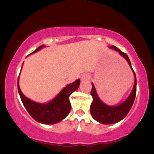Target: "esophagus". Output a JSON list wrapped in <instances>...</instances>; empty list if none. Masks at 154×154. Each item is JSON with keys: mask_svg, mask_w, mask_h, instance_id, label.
<instances>
[{"mask_svg": "<svg viewBox=\"0 0 154 154\" xmlns=\"http://www.w3.org/2000/svg\"><path fill=\"white\" fill-rule=\"evenodd\" d=\"M89 79H90V75L88 74H83L81 77L82 81H86V80H89Z\"/></svg>", "mask_w": 154, "mask_h": 154, "instance_id": "obj_1", "label": "esophagus"}]
</instances>
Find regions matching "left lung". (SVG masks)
Instances as JSON below:
<instances>
[{
  "label": "left lung",
  "instance_id": "1",
  "mask_svg": "<svg viewBox=\"0 0 154 154\" xmlns=\"http://www.w3.org/2000/svg\"><path fill=\"white\" fill-rule=\"evenodd\" d=\"M110 48L118 51L119 54L125 58L126 61L128 62L129 66L132 70L135 79L134 85L133 89L131 92L130 95L123 103H122L118 105H116V106H109V105H107L104 103L100 99V97L97 94L94 84L92 83L91 95L93 97V102H92L91 105L90 110H91V113L93 118L98 122L104 124V125H111V124L117 123L125 118L129 110H130L131 107H132L136 97V93H137V78H136L134 71L132 67H131V61L129 59L128 56L119 50L118 48L115 47V46H112Z\"/></svg>",
  "mask_w": 154,
  "mask_h": 154
}]
</instances>
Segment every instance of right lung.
Wrapping results in <instances>:
<instances>
[{
	"label": "right lung",
	"mask_w": 154,
	"mask_h": 154,
	"mask_svg": "<svg viewBox=\"0 0 154 154\" xmlns=\"http://www.w3.org/2000/svg\"><path fill=\"white\" fill-rule=\"evenodd\" d=\"M44 47L45 45L40 46L32 54L37 52ZM79 85L80 79H78L67 85L51 101L47 103H38L23 95L19 86V77L17 79V90L24 106L35 120L45 125L58 123L68 116L71 107L69 96L79 88Z\"/></svg>",
	"instance_id": "obj_1"
}]
</instances>
